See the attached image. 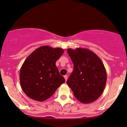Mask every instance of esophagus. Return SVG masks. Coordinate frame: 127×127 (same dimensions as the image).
I'll return each mask as SVG.
<instances>
[{"label": "esophagus", "mask_w": 127, "mask_h": 127, "mask_svg": "<svg viewBox=\"0 0 127 127\" xmlns=\"http://www.w3.org/2000/svg\"><path fill=\"white\" fill-rule=\"evenodd\" d=\"M64 78H65V81L67 80V78H68V76H67V75H65Z\"/></svg>", "instance_id": "esophagus-1"}]
</instances>
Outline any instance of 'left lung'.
Listing matches in <instances>:
<instances>
[{
	"mask_svg": "<svg viewBox=\"0 0 127 127\" xmlns=\"http://www.w3.org/2000/svg\"><path fill=\"white\" fill-rule=\"evenodd\" d=\"M74 70L67 81L75 97L83 104L94 102L105 88L107 74L102 62L92 51L85 48L67 49Z\"/></svg>",
	"mask_w": 127,
	"mask_h": 127,
	"instance_id": "8db88e82",
	"label": "left lung"
}]
</instances>
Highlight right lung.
Here are the masks:
<instances>
[{
  "label": "right lung",
  "mask_w": 127,
  "mask_h": 127,
  "mask_svg": "<svg viewBox=\"0 0 127 127\" xmlns=\"http://www.w3.org/2000/svg\"><path fill=\"white\" fill-rule=\"evenodd\" d=\"M63 53L62 48L43 46L27 58L20 69V80L28 97L37 101H44L64 83V77L60 74L55 64Z\"/></svg>",
  "instance_id": "add662e5"
}]
</instances>
